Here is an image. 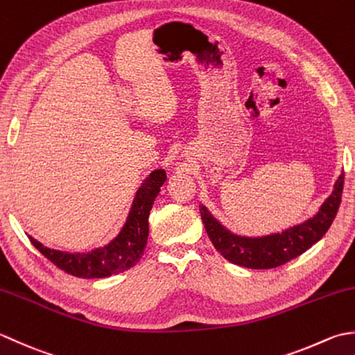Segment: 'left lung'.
I'll list each match as a JSON object with an SVG mask.
<instances>
[{
  "instance_id": "left-lung-1",
  "label": "left lung",
  "mask_w": 355,
  "mask_h": 355,
  "mask_svg": "<svg viewBox=\"0 0 355 355\" xmlns=\"http://www.w3.org/2000/svg\"><path fill=\"white\" fill-rule=\"evenodd\" d=\"M343 182L345 173L338 176L334 190L313 218L282 233L262 237L237 236L223 227L204 205L199 207L202 222L214 248L231 263L251 270L276 268L303 254L327 234L342 202Z\"/></svg>"
}]
</instances>
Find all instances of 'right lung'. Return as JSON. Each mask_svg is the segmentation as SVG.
<instances>
[{
    "label": "right lung",
    "mask_w": 355,
    "mask_h": 355,
    "mask_svg": "<svg viewBox=\"0 0 355 355\" xmlns=\"http://www.w3.org/2000/svg\"><path fill=\"white\" fill-rule=\"evenodd\" d=\"M167 180L165 170L151 171L136 191L132 208L119 234L105 247L87 252H67L44 247L28 236L33 247L58 268L81 279H101L124 272L139 262L148 239V216L161 187Z\"/></svg>",
    "instance_id": "obj_1"
}]
</instances>
